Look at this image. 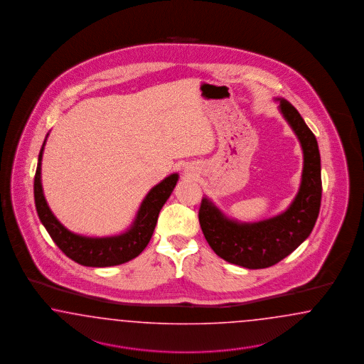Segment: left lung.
<instances>
[{
	"mask_svg": "<svg viewBox=\"0 0 364 364\" xmlns=\"http://www.w3.org/2000/svg\"><path fill=\"white\" fill-rule=\"evenodd\" d=\"M275 101L303 151L301 180L292 203L272 218L248 223L227 216L208 196L203 198L198 210L201 231L213 252L248 269L275 265L292 254L309 237L319 216L321 173L316 137L289 101Z\"/></svg>",
	"mask_w": 364,
	"mask_h": 364,
	"instance_id": "obj_1",
	"label": "left lung"
}]
</instances>
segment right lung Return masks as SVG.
Wrapping results in <instances>:
<instances>
[{"instance_id":"obj_1","label":"right lung","mask_w":364,"mask_h":364,"mask_svg":"<svg viewBox=\"0 0 364 364\" xmlns=\"http://www.w3.org/2000/svg\"><path fill=\"white\" fill-rule=\"evenodd\" d=\"M38 154V163L34 176V203L38 218L53 242L64 254L85 267H113L132 260L143 252L154 235L159 213L173 192L178 181V173H171L156 184L143 198L132 224L122 233L112 236H85L68 230L50 210L41 183V161L45 144Z\"/></svg>"}]
</instances>
